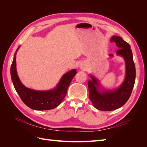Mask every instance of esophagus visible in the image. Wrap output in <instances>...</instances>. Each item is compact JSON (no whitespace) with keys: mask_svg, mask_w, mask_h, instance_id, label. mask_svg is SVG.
Listing matches in <instances>:
<instances>
[{"mask_svg":"<svg viewBox=\"0 0 147 147\" xmlns=\"http://www.w3.org/2000/svg\"><path fill=\"white\" fill-rule=\"evenodd\" d=\"M80 68H81V69H86V65L84 64H83V63L81 64H80Z\"/></svg>","mask_w":147,"mask_h":147,"instance_id":"1","label":"esophagus"}]
</instances>
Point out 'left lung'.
Instances as JSON below:
<instances>
[{
	"label": "left lung",
	"mask_w": 147,
	"mask_h": 147,
	"mask_svg": "<svg viewBox=\"0 0 147 147\" xmlns=\"http://www.w3.org/2000/svg\"><path fill=\"white\" fill-rule=\"evenodd\" d=\"M111 42H115L119 48L117 55L123 56L126 62V74L123 83L114 91H105L100 92L97 90L98 82L90 76L92 80L88 82L89 97L93 106L102 111H112L118 109L126 104L129 99L136 80V67L133 61L132 53L129 43L119 36H113ZM110 56L113 55L110 54Z\"/></svg>",
	"instance_id": "left-lung-1"
}]
</instances>
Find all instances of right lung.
I'll return each mask as SVG.
<instances>
[{"label":"right lung","instance_id":"add662e5","mask_svg":"<svg viewBox=\"0 0 147 147\" xmlns=\"http://www.w3.org/2000/svg\"><path fill=\"white\" fill-rule=\"evenodd\" d=\"M10 69V74L13 85L18 94L24 103L29 108L36 110H48L56 108L64 99L67 88L72 80L77 74L75 69L69 71L61 78L57 87L54 90L39 91L26 88L20 82L16 69V53Z\"/></svg>","mask_w":147,"mask_h":147}]
</instances>
